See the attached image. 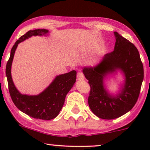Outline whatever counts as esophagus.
I'll return each mask as SVG.
<instances>
[{
	"mask_svg": "<svg viewBox=\"0 0 150 150\" xmlns=\"http://www.w3.org/2000/svg\"><path fill=\"white\" fill-rule=\"evenodd\" d=\"M85 79V77H84V74H83V72L81 71H79L77 73V80L79 81H81V80H84Z\"/></svg>",
	"mask_w": 150,
	"mask_h": 150,
	"instance_id": "1",
	"label": "esophagus"
}]
</instances>
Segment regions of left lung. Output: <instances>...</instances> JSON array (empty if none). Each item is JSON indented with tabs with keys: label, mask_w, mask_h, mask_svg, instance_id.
I'll return each mask as SVG.
<instances>
[{
	"label": "left lung",
	"mask_w": 150,
	"mask_h": 150,
	"mask_svg": "<svg viewBox=\"0 0 150 150\" xmlns=\"http://www.w3.org/2000/svg\"><path fill=\"white\" fill-rule=\"evenodd\" d=\"M116 38L114 50L104 55L99 64L84 67L83 72L91 87L88 104L99 118L112 120L132 109L138 100L144 71L137 48L130 41L114 32ZM121 70L125 83L120 93L112 96L106 91L104 78L108 73Z\"/></svg>",
	"instance_id": "1"
}]
</instances>
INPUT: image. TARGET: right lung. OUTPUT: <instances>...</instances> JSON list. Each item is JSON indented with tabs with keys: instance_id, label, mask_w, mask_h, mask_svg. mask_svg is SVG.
<instances>
[{
	"instance_id": "obj_1",
	"label": "right lung",
	"mask_w": 150,
	"mask_h": 150,
	"mask_svg": "<svg viewBox=\"0 0 150 150\" xmlns=\"http://www.w3.org/2000/svg\"><path fill=\"white\" fill-rule=\"evenodd\" d=\"M48 33L46 29L30 30L20 37L12 47L11 54L6 65L8 87L11 100L20 110L28 116L42 120H52L58 115L65 102V96L73 87L76 79V71L72 70L55 78L50 85L37 96L21 94L14 85L11 69L14 53L19 43L31 36L44 35Z\"/></svg>"
}]
</instances>
